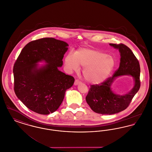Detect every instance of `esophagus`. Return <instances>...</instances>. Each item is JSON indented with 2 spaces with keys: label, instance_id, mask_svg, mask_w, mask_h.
Instances as JSON below:
<instances>
[{
  "label": "esophagus",
  "instance_id": "34e87169",
  "mask_svg": "<svg viewBox=\"0 0 152 152\" xmlns=\"http://www.w3.org/2000/svg\"><path fill=\"white\" fill-rule=\"evenodd\" d=\"M81 83V81H80L79 80H75V83H74V84L75 85V86H77V85H78L79 84H80Z\"/></svg>",
  "mask_w": 152,
  "mask_h": 152
}]
</instances>
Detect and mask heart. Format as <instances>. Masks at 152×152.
Returning a JSON list of instances; mask_svg holds the SVG:
<instances>
[{"mask_svg": "<svg viewBox=\"0 0 152 152\" xmlns=\"http://www.w3.org/2000/svg\"><path fill=\"white\" fill-rule=\"evenodd\" d=\"M65 63L72 71H77L79 65L84 67L83 74L85 79L92 84H99L112 72L115 61L102 51L83 48L76 51L74 55L69 53L65 58Z\"/></svg>", "mask_w": 152, "mask_h": 152, "instance_id": "b5f03b06", "label": "heart"}]
</instances>
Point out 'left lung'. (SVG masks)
Instances as JSON below:
<instances>
[{
  "instance_id": "1",
  "label": "left lung",
  "mask_w": 152,
  "mask_h": 152,
  "mask_svg": "<svg viewBox=\"0 0 152 152\" xmlns=\"http://www.w3.org/2000/svg\"><path fill=\"white\" fill-rule=\"evenodd\" d=\"M118 49L121 58L119 68L104 81L99 84L91 85L86 97L87 104L94 112L102 115H112L127 108L132 99L140 88V66L137 58L126 45L109 44ZM131 75L135 79V86L128 93L120 96L114 94L110 89L116 77Z\"/></svg>"
}]
</instances>
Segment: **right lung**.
<instances>
[{
    "label": "right lung",
    "instance_id": "right-lung-1",
    "mask_svg": "<svg viewBox=\"0 0 152 152\" xmlns=\"http://www.w3.org/2000/svg\"><path fill=\"white\" fill-rule=\"evenodd\" d=\"M68 44L52 37L30 42L15 61L13 72L16 96L30 110L48 115L58 109L65 91L75 79L58 69L63 65ZM44 60L48 64L37 69L36 63Z\"/></svg>",
    "mask_w": 152,
    "mask_h": 152
}]
</instances>
